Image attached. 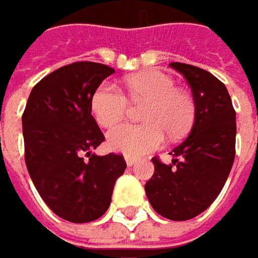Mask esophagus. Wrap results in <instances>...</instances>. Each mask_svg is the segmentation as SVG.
<instances>
[{
    "mask_svg": "<svg viewBox=\"0 0 258 258\" xmlns=\"http://www.w3.org/2000/svg\"><path fill=\"white\" fill-rule=\"evenodd\" d=\"M124 160H126V164H127V167H132V166L135 164V158H132V157L126 156L124 157Z\"/></svg>",
    "mask_w": 258,
    "mask_h": 258,
    "instance_id": "1",
    "label": "esophagus"
}]
</instances>
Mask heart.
Here are the masks:
<instances>
[{"label":"heart","mask_w":258,"mask_h":258,"mask_svg":"<svg viewBox=\"0 0 258 258\" xmlns=\"http://www.w3.org/2000/svg\"><path fill=\"white\" fill-rule=\"evenodd\" d=\"M126 88L134 102L148 101L144 108V124L123 123L107 132V145L113 151L134 157L145 154L164 141V131L172 137L185 132L194 120L191 97L176 89L175 81L160 72L145 70L126 79ZM129 100L113 83H102L92 97L94 117L104 127L124 117Z\"/></svg>","instance_id":"b5f03b06"}]
</instances>
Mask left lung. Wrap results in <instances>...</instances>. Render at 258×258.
Here are the masks:
<instances>
[{"label": "left lung", "mask_w": 258, "mask_h": 258, "mask_svg": "<svg viewBox=\"0 0 258 258\" xmlns=\"http://www.w3.org/2000/svg\"><path fill=\"white\" fill-rule=\"evenodd\" d=\"M192 91L195 119L189 137L170 153V164L153 158L154 175L145 183L150 204L170 220H189L220 194L235 160L236 116L226 86L210 72L170 63Z\"/></svg>", "instance_id": "8db88e82"}]
</instances>
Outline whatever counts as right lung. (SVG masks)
Here are the masks:
<instances>
[{
  "label": "right lung",
  "mask_w": 258,
  "mask_h": 258,
  "mask_svg": "<svg viewBox=\"0 0 258 258\" xmlns=\"http://www.w3.org/2000/svg\"><path fill=\"white\" fill-rule=\"evenodd\" d=\"M113 73L92 61L60 67L33 86L22 116L30 179L46 206L73 223L97 220L107 212L126 169L123 156L92 153L104 141L91 114L92 97Z\"/></svg>",
  "instance_id": "add662e5"
}]
</instances>
